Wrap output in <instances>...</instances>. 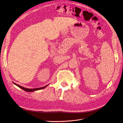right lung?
<instances>
[{"instance_id": "right-lung-1", "label": "right lung", "mask_w": 123, "mask_h": 123, "mask_svg": "<svg viewBox=\"0 0 123 123\" xmlns=\"http://www.w3.org/2000/svg\"><path fill=\"white\" fill-rule=\"evenodd\" d=\"M13 84H15V85H16L17 86H18V87H19L20 88L22 89H23V90H25V91H27V92H33V91H37V90H41V89H44V88H46L47 86H48V85L45 86L43 87H40V88H34V89H29V88H26L22 87V86H20L19 85H17V84H16L15 83H13Z\"/></svg>"}]
</instances>
